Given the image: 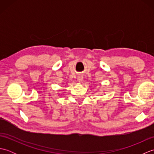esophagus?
I'll return each instance as SVG.
<instances>
[{
	"label": "esophagus",
	"instance_id": "34e87169",
	"mask_svg": "<svg viewBox=\"0 0 154 154\" xmlns=\"http://www.w3.org/2000/svg\"><path fill=\"white\" fill-rule=\"evenodd\" d=\"M83 78L82 76H79L77 78V80H78V81H79V82H81V81H83Z\"/></svg>",
	"mask_w": 154,
	"mask_h": 154
}]
</instances>
